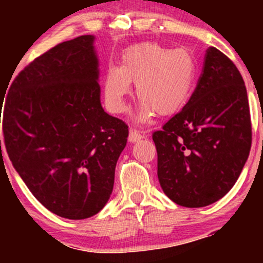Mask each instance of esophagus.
Segmentation results:
<instances>
[{
	"label": "esophagus",
	"mask_w": 263,
	"mask_h": 263,
	"mask_svg": "<svg viewBox=\"0 0 263 263\" xmlns=\"http://www.w3.org/2000/svg\"><path fill=\"white\" fill-rule=\"evenodd\" d=\"M144 136L141 134L138 129H135V128H131L129 129V135H128V141L129 142H138L140 140H142Z\"/></svg>",
	"instance_id": "obj_1"
}]
</instances>
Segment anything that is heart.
I'll return each mask as SVG.
<instances>
[{
  "label": "heart",
  "instance_id": "heart-1",
  "mask_svg": "<svg viewBox=\"0 0 263 263\" xmlns=\"http://www.w3.org/2000/svg\"><path fill=\"white\" fill-rule=\"evenodd\" d=\"M197 78L193 55L183 48L171 49L159 43H140L126 48L120 66H108L104 79L107 110L120 114L136 83V95L142 101L138 120L146 121L155 112L172 116L185 106Z\"/></svg>",
  "mask_w": 263,
  "mask_h": 263
}]
</instances>
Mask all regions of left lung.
<instances>
[{
    "label": "left lung",
    "mask_w": 263,
    "mask_h": 263,
    "mask_svg": "<svg viewBox=\"0 0 263 263\" xmlns=\"http://www.w3.org/2000/svg\"><path fill=\"white\" fill-rule=\"evenodd\" d=\"M152 138L159 184L176 204L206 206L234 186L251 149L252 127L245 83L224 53L206 50L189 101Z\"/></svg>",
    "instance_id": "left-lung-1"
}]
</instances>
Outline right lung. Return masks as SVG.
Instances as JSON below:
<instances>
[{"mask_svg": "<svg viewBox=\"0 0 263 263\" xmlns=\"http://www.w3.org/2000/svg\"><path fill=\"white\" fill-rule=\"evenodd\" d=\"M92 42L81 35L37 57L0 102L13 167L39 203L71 220L90 218L107 203L128 137V126L100 104Z\"/></svg>", "mask_w": 263, "mask_h": 263, "instance_id": "1", "label": "right lung"}]
</instances>
